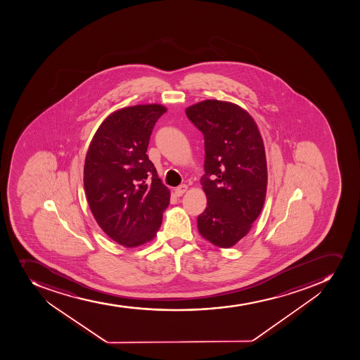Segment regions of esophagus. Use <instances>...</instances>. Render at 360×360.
I'll list each match as a JSON object with an SVG mask.
<instances>
[{
	"label": "esophagus",
	"instance_id": "obj_1",
	"mask_svg": "<svg viewBox=\"0 0 360 360\" xmlns=\"http://www.w3.org/2000/svg\"><path fill=\"white\" fill-rule=\"evenodd\" d=\"M186 190H188V185H179V186L175 188V195H177V197H181V195H184Z\"/></svg>",
	"mask_w": 360,
	"mask_h": 360
}]
</instances>
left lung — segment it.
<instances>
[{
  "mask_svg": "<svg viewBox=\"0 0 360 360\" xmlns=\"http://www.w3.org/2000/svg\"><path fill=\"white\" fill-rule=\"evenodd\" d=\"M186 116L202 133L207 207L197 219L201 236L231 248L248 234L266 195L264 143L252 117L233 103L207 99L188 106Z\"/></svg>",
  "mask_w": 360,
  "mask_h": 360,
  "instance_id": "8db88e82",
  "label": "left lung"
}]
</instances>
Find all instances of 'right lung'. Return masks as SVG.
I'll return each instance as SVG.
<instances>
[{"label": "right lung", "mask_w": 360, "mask_h": 360, "mask_svg": "<svg viewBox=\"0 0 360 360\" xmlns=\"http://www.w3.org/2000/svg\"><path fill=\"white\" fill-rule=\"evenodd\" d=\"M160 104L134 105L111 113L86 152L83 184L94 218L105 234L126 248L155 238L170 191L146 154Z\"/></svg>", "instance_id": "right-lung-1"}]
</instances>
